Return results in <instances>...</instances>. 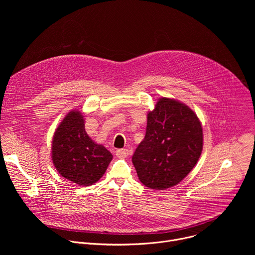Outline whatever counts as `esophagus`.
<instances>
[{
  "mask_svg": "<svg viewBox=\"0 0 255 255\" xmlns=\"http://www.w3.org/2000/svg\"><path fill=\"white\" fill-rule=\"evenodd\" d=\"M128 154H129V150H128V149H117V150H116V155H117L119 158L126 157Z\"/></svg>",
  "mask_w": 255,
  "mask_h": 255,
  "instance_id": "obj_1",
  "label": "esophagus"
}]
</instances>
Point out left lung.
<instances>
[{"mask_svg": "<svg viewBox=\"0 0 255 255\" xmlns=\"http://www.w3.org/2000/svg\"><path fill=\"white\" fill-rule=\"evenodd\" d=\"M202 149L203 129L194 111L178 101L161 98L147 115L146 133L132 162L144 186L165 190L190 173Z\"/></svg>", "mask_w": 255, "mask_h": 255, "instance_id": "8db88e82", "label": "left lung"}]
</instances>
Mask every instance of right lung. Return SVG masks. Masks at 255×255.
Listing matches in <instances>:
<instances>
[{
	"mask_svg": "<svg viewBox=\"0 0 255 255\" xmlns=\"http://www.w3.org/2000/svg\"><path fill=\"white\" fill-rule=\"evenodd\" d=\"M52 161L64 178L87 187L105 173L113 155L103 145L95 143L87 134L81 112H69L52 140Z\"/></svg>",
	"mask_w": 255,
	"mask_h": 255,
	"instance_id": "right-lung-1",
	"label": "right lung"
}]
</instances>
